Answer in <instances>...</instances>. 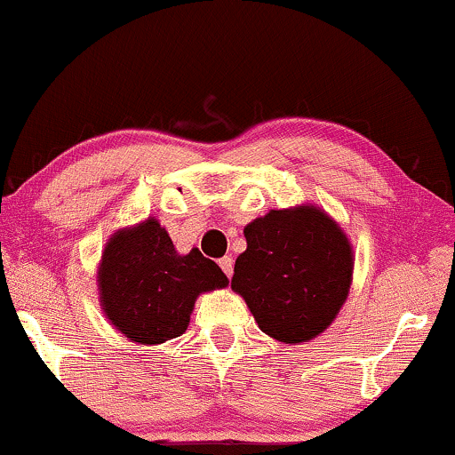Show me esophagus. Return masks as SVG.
<instances>
[{
  "instance_id": "34e87169",
  "label": "esophagus",
  "mask_w": 455,
  "mask_h": 455,
  "mask_svg": "<svg viewBox=\"0 0 455 455\" xmlns=\"http://www.w3.org/2000/svg\"><path fill=\"white\" fill-rule=\"evenodd\" d=\"M220 268L224 270V275H227V277L231 279V277H233V268H235L233 258H231V256H224L222 260H220Z\"/></svg>"
}]
</instances>
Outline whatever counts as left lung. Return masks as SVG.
I'll use <instances>...</instances> for the list:
<instances>
[{
    "label": "left lung",
    "mask_w": 455,
    "mask_h": 455,
    "mask_svg": "<svg viewBox=\"0 0 455 455\" xmlns=\"http://www.w3.org/2000/svg\"><path fill=\"white\" fill-rule=\"evenodd\" d=\"M231 287L267 336L310 342L340 313L355 254L344 228L315 204L270 210L243 228Z\"/></svg>",
    "instance_id": "1"
}]
</instances>
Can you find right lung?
<instances>
[{
	"label": "right lung",
	"mask_w": 455,
	"mask_h": 455,
	"mask_svg": "<svg viewBox=\"0 0 455 455\" xmlns=\"http://www.w3.org/2000/svg\"><path fill=\"white\" fill-rule=\"evenodd\" d=\"M96 285L108 323L132 342L157 347L185 333L197 298L228 279L197 247L178 254L168 231L148 216L108 237Z\"/></svg>",
	"instance_id": "1"
}]
</instances>
